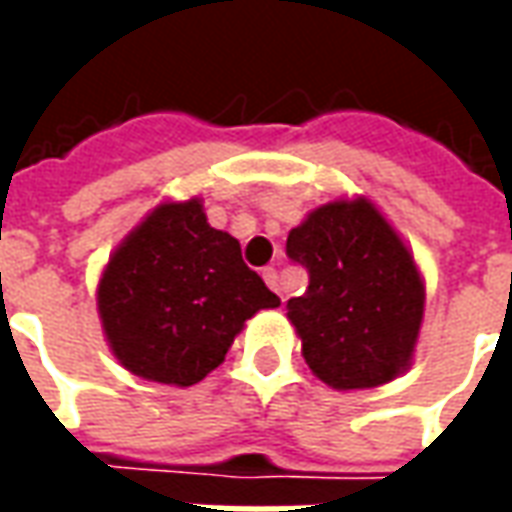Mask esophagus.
<instances>
[{
    "label": "esophagus",
    "mask_w": 512,
    "mask_h": 512,
    "mask_svg": "<svg viewBox=\"0 0 512 512\" xmlns=\"http://www.w3.org/2000/svg\"><path fill=\"white\" fill-rule=\"evenodd\" d=\"M263 279H266V285L271 290H277L279 293V274H277V268H263ZM282 296V293H279ZM282 301H285V296H282Z\"/></svg>",
    "instance_id": "obj_1"
}]
</instances>
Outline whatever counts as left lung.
Segmentation results:
<instances>
[{
	"mask_svg": "<svg viewBox=\"0 0 512 512\" xmlns=\"http://www.w3.org/2000/svg\"><path fill=\"white\" fill-rule=\"evenodd\" d=\"M288 257L307 268L288 318L315 376L334 389H370L400 376L414 356L425 285L417 263L373 202H326L288 235Z\"/></svg>",
	"mask_w": 512,
	"mask_h": 512,
	"instance_id": "8db88e82",
	"label": "left lung"
}]
</instances>
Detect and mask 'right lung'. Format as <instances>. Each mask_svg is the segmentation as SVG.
<instances>
[{"mask_svg": "<svg viewBox=\"0 0 512 512\" xmlns=\"http://www.w3.org/2000/svg\"><path fill=\"white\" fill-rule=\"evenodd\" d=\"M279 296L213 230L200 200L164 202L109 257L98 312L120 365L158 384L191 386L224 362L235 334Z\"/></svg>", "mask_w": 512, "mask_h": 512, "instance_id": "add662e5", "label": "right lung"}]
</instances>
